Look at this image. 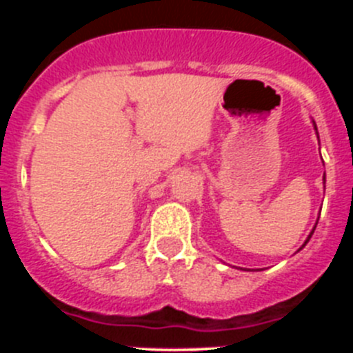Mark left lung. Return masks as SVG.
<instances>
[{
	"instance_id": "left-lung-1",
	"label": "left lung",
	"mask_w": 353,
	"mask_h": 353,
	"mask_svg": "<svg viewBox=\"0 0 353 353\" xmlns=\"http://www.w3.org/2000/svg\"><path fill=\"white\" fill-rule=\"evenodd\" d=\"M314 129H316V125H314ZM313 232H314V230H313ZM313 232H311V235H313ZM311 235L310 236H307V240H310L311 239ZM307 240H305V242H307ZM305 245V244H304Z\"/></svg>"
}]
</instances>
